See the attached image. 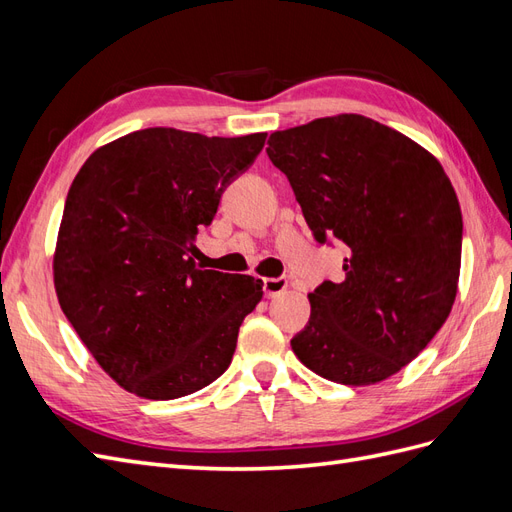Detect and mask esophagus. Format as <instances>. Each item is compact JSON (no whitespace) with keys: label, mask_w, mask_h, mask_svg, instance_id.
Listing matches in <instances>:
<instances>
[{"label":"esophagus","mask_w":512,"mask_h":512,"mask_svg":"<svg viewBox=\"0 0 512 512\" xmlns=\"http://www.w3.org/2000/svg\"><path fill=\"white\" fill-rule=\"evenodd\" d=\"M288 288V280L284 275L280 277H267L265 282H262V290H265V297L273 299V297H280V294Z\"/></svg>","instance_id":"1"}]
</instances>
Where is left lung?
I'll list each match as a JSON object with an SVG mask.
<instances>
[{
  "label": "left lung",
  "instance_id": "obj_1",
  "mask_svg": "<svg viewBox=\"0 0 512 512\" xmlns=\"http://www.w3.org/2000/svg\"><path fill=\"white\" fill-rule=\"evenodd\" d=\"M267 156L288 177L318 243L348 247L346 280L309 292L297 359L331 382L365 386L416 359L446 322L461 267V209L440 162L363 115L273 132Z\"/></svg>",
  "mask_w": 512,
  "mask_h": 512
}]
</instances>
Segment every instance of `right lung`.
<instances>
[{"label": "right lung", "mask_w": 512, "mask_h": 512, "mask_svg": "<svg viewBox=\"0 0 512 512\" xmlns=\"http://www.w3.org/2000/svg\"><path fill=\"white\" fill-rule=\"evenodd\" d=\"M265 138L147 128L96 149L74 177L53 256L57 299L128 393L177 399L228 369L262 282L200 269L194 239Z\"/></svg>", "instance_id": "right-lung-1"}]
</instances>
